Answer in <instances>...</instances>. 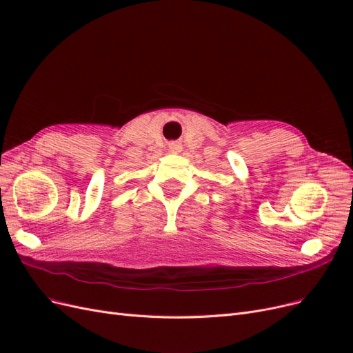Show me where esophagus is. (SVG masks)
I'll return each instance as SVG.
<instances>
[{
	"label": "esophagus",
	"instance_id": "1",
	"mask_svg": "<svg viewBox=\"0 0 353 353\" xmlns=\"http://www.w3.org/2000/svg\"><path fill=\"white\" fill-rule=\"evenodd\" d=\"M169 148H170V152L178 153V152H181V144L179 143H170Z\"/></svg>",
	"mask_w": 353,
	"mask_h": 353
}]
</instances>
